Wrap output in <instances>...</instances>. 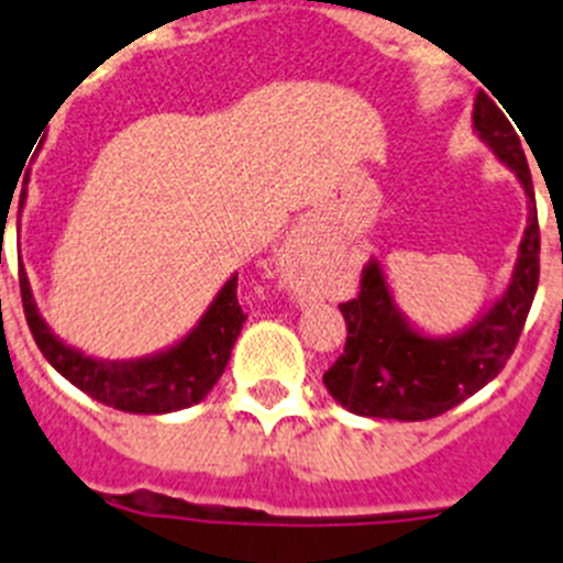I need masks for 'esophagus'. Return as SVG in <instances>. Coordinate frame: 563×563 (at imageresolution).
I'll list each match as a JSON object with an SVG mask.
<instances>
[{
  "instance_id": "esophagus-1",
  "label": "esophagus",
  "mask_w": 563,
  "mask_h": 563,
  "mask_svg": "<svg viewBox=\"0 0 563 563\" xmlns=\"http://www.w3.org/2000/svg\"><path fill=\"white\" fill-rule=\"evenodd\" d=\"M312 253V225L298 228L290 239V256L292 258H310Z\"/></svg>"
}]
</instances>
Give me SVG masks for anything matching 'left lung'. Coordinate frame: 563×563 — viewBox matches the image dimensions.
Wrapping results in <instances>:
<instances>
[{
    "mask_svg": "<svg viewBox=\"0 0 563 563\" xmlns=\"http://www.w3.org/2000/svg\"><path fill=\"white\" fill-rule=\"evenodd\" d=\"M474 132L527 197V228L510 282L471 324L451 335L420 330L395 301L377 256L363 265L361 296L341 305L346 346L324 375L332 400L361 417L417 422L445 415L501 372L539 287V213L533 177L514 123L485 92L474 101Z\"/></svg>",
    "mask_w": 563,
    "mask_h": 563,
    "instance_id": "1",
    "label": "left lung"
}]
</instances>
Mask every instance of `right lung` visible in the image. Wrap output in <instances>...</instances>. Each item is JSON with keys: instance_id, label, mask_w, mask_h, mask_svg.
<instances>
[{"instance_id": "1", "label": "right lung", "mask_w": 563, "mask_h": 563, "mask_svg": "<svg viewBox=\"0 0 563 563\" xmlns=\"http://www.w3.org/2000/svg\"><path fill=\"white\" fill-rule=\"evenodd\" d=\"M19 287H22L30 332L49 366L92 400L107 402L129 415H172L200 402L225 372L233 343L247 318L236 301V273H233L213 296L200 321L180 341L168 343L166 350L152 355L109 361L76 350L73 343L62 341L49 330L38 312L24 267H19Z\"/></svg>"}]
</instances>
